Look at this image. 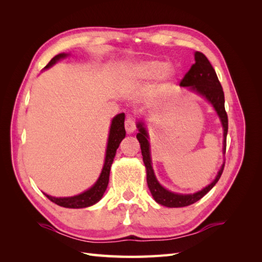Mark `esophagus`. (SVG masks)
Listing matches in <instances>:
<instances>
[{
  "mask_svg": "<svg viewBox=\"0 0 262 262\" xmlns=\"http://www.w3.org/2000/svg\"><path fill=\"white\" fill-rule=\"evenodd\" d=\"M124 128L126 133H133L137 129V122H136V119L132 118V117H128L125 119L124 121Z\"/></svg>",
  "mask_w": 262,
  "mask_h": 262,
  "instance_id": "1",
  "label": "esophagus"
}]
</instances>
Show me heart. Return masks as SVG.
<instances>
[{
  "label": "heart",
  "mask_w": 262,
  "mask_h": 262,
  "mask_svg": "<svg viewBox=\"0 0 262 262\" xmlns=\"http://www.w3.org/2000/svg\"><path fill=\"white\" fill-rule=\"evenodd\" d=\"M126 76L132 80H150L160 76L164 85L168 84L173 76L171 67L161 60H145L134 63L126 70Z\"/></svg>",
  "instance_id": "1"
}]
</instances>
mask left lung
Returning <instances> with one entry per match:
<instances>
[{
    "label": "left lung",
    "mask_w": 262,
    "mask_h": 262,
    "mask_svg": "<svg viewBox=\"0 0 262 262\" xmlns=\"http://www.w3.org/2000/svg\"><path fill=\"white\" fill-rule=\"evenodd\" d=\"M195 62L190 68V70L185 74L184 78L180 81L181 86H190L193 91L201 94L202 96L207 98L213 107L215 108L216 113L221 119L222 124L224 129V147L223 152L225 154L226 150V137L228 130V118L225 110V99H224V92L222 89V85L219 81L215 70L211 66L210 61L202 52L196 51L194 53ZM139 133L137 138L141 144V152L143 156V162L146 167V180L147 186L150 193L157 203L168 208H181L187 207V205L192 204L196 201H199L202 196L207 194L210 190L215 186L216 182L222 176V172L224 170V165L222 166L216 178L214 179L211 184L202 189L201 191L195 192L193 194H178L173 193L163 188L154 175V170L152 167V162H150L149 155V144L147 141V133L143 128V123L138 124Z\"/></svg>",
    "instance_id": "1"
}]
</instances>
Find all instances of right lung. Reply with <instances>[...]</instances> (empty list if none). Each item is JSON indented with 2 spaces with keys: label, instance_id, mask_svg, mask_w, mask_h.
Returning a JSON list of instances; mask_svg holds the SVG:
<instances>
[{
  "label": "right lung",
  "instance_id": "1",
  "mask_svg": "<svg viewBox=\"0 0 262 262\" xmlns=\"http://www.w3.org/2000/svg\"><path fill=\"white\" fill-rule=\"evenodd\" d=\"M66 53H60L55 55L54 58L50 60V62L45 67V69H48L51 66H53L58 60L64 58ZM125 137V130H124V114H119L117 115L112 122V126H110V132H109V139H108V145L106 150V158H105V164L104 168L101 170L100 176L97 180L96 184H95L91 189L87 190V191L71 198H54L51 195L46 194L50 201L53 203L60 205L63 208H70V209H81L86 208L93 205L96 202H98L102 194L106 191L108 182H109V173H110V167H112V164L114 162V158L116 155V150L119 147V144L124 139Z\"/></svg>",
  "mask_w": 262,
  "mask_h": 262
}]
</instances>
